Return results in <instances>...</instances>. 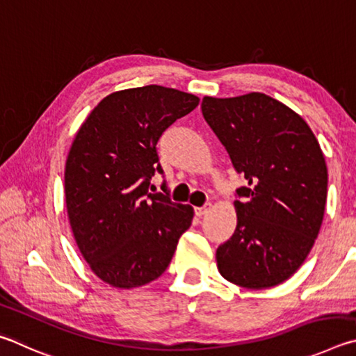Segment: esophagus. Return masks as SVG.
I'll return each mask as SVG.
<instances>
[{"mask_svg":"<svg viewBox=\"0 0 356 356\" xmlns=\"http://www.w3.org/2000/svg\"><path fill=\"white\" fill-rule=\"evenodd\" d=\"M194 211H195V216L202 217V216L209 213V211H211V204L208 203V204H203V207H197Z\"/></svg>","mask_w":356,"mask_h":356,"instance_id":"esophagus-1","label":"esophagus"}]
</instances>
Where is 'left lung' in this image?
Wrapping results in <instances>:
<instances>
[{
	"label": "left lung",
	"instance_id": "8db88e82",
	"mask_svg": "<svg viewBox=\"0 0 356 356\" xmlns=\"http://www.w3.org/2000/svg\"><path fill=\"white\" fill-rule=\"evenodd\" d=\"M202 112L247 181L236 189L238 223L217 248V267L242 288H272L303 264L319 234L328 184L321 145L300 115L259 92L204 97Z\"/></svg>",
	"mask_w": 356,
	"mask_h": 356
}]
</instances>
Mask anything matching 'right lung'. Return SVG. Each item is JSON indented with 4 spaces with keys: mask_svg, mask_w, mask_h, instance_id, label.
<instances>
[{
    "mask_svg": "<svg viewBox=\"0 0 356 356\" xmlns=\"http://www.w3.org/2000/svg\"><path fill=\"white\" fill-rule=\"evenodd\" d=\"M198 102L156 84L114 92L74 136L64 175L68 220L92 272L114 288L161 277L191 227L192 207L154 192L149 179L162 173L159 137Z\"/></svg>",
    "mask_w": 356,
    "mask_h": 356,
    "instance_id": "right-lung-1",
    "label": "right lung"
}]
</instances>
